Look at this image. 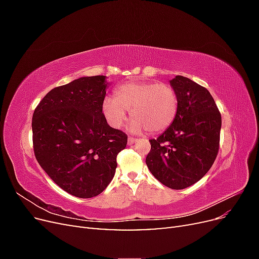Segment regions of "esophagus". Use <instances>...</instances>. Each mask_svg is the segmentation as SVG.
<instances>
[{
	"mask_svg": "<svg viewBox=\"0 0 259 259\" xmlns=\"http://www.w3.org/2000/svg\"><path fill=\"white\" fill-rule=\"evenodd\" d=\"M136 142H137V139H136V138H132V137H130V138L127 139V144H128L130 146L134 145Z\"/></svg>",
	"mask_w": 259,
	"mask_h": 259,
	"instance_id": "1",
	"label": "esophagus"
}]
</instances>
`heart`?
<instances>
[{
	"instance_id": "b5f03b06",
	"label": "heart",
	"mask_w": 259,
	"mask_h": 259,
	"mask_svg": "<svg viewBox=\"0 0 259 259\" xmlns=\"http://www.w3.org/2000/svg\"><path fill=\"white\" fill-rule=\"evenodd\" d=\"M131 111V130L134 133H159L173 123L178 110V98L169 85L155 82H127L114 92V98H106L103 113L114 128L123 126Z\"/></svg>"
}]
</instances>
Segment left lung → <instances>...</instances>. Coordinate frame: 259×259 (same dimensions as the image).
Here are the masks:
<instances>
[{
	"instance_id": "obj_1",
	"label": "left lung",
	"mask_w": 259,
	"mask_h": 259,
	"mask_svg": "<svg viewBox=\"0 0 259 259\" xmlns=\"http://www.w3.org/2000/svg\"><path fill=\"white\" fill-rule=\"evenodd\" d=\"M169 84L178 98L177 114L158 138L149 140L146 164L160 183L179 190L199 182L213 165L222 116L205 88L182 75Z\"/></svg>"
}]
</instances>
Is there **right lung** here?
<instances>
[{"label": "right lung", "mask_w": 259, "mask_h": 259, "mask_svg": "<svg viewBox=\"0 0 259 259\" xmlns=\"http://www.w3.org/2000/svg\"><path fill=\"white\" fill-rule=\"evenodd\" d=\"M109 82L82 76L49 92L32 117L35 158L53 182L77 198L103 192L112 180L116 155L127 136L103 113Z\"/></svg>", "instance_id": "1"}]
</instances>
